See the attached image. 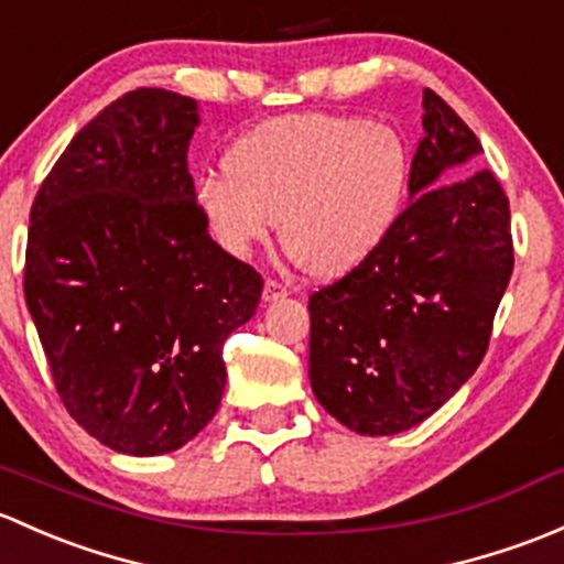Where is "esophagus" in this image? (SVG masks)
<instances>
[{
  "label": "esophagus",
  "mask_w": 564,
  "mask_h": 564,
  "mask_svg": "<svg viewBox=\"0 0 564 564\" xmlns=\"http://www.w3.org/2000/svg\"><path fill=\"white\" fill-rule=\"evenodd\" d=\"M284 295H290V288L280 280H265L263 284V301H280Z\"/></svg>",
  "instance_id": "34e87169"
}]
</instances>
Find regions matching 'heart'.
Listing matches in <instances>:
<instances>
[{
    "mask_svg": "<svg viewBox=\"0 0 564 564\" xmlns=\"http://www.w3.org/2000/svg\"><path fill=\"white\" fill-rule=\"evenodd\" d=\"M223 171L200 178L197 212L234 258L282 241L301 269L341 276L364 265L397 228L408 203L410 160L386 124L341 113H295L241 135Z\"/></svg>",
    "mask_w": 564,
    "mask_h": 564,
    "instance_id": "obj_1",
    "label": "heart"
}]
</instances>
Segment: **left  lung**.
Wrapping results in <instances>:
<instances>
[{
  "instance_id": "1",
  "label": "left lung",
  "mask_w": 564,
  "mask_h": 564,
  "mask_svg": "<svg viewBox=\"0 0 564 564\" xmlns=\"http://www.w3.org/2000/svg\"><path fill=\"white\" fill-rule=\"evenodd\" d=\"M423 130L393 234L310 295L312 391L367 437L417 426L475 375L513 274L508 197L489 167L466 172L475 132L432 89Z\"/></svg>"
}]
</instances>
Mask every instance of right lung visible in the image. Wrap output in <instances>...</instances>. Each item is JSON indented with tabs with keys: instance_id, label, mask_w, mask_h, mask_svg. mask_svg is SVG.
I'll use <instances>...</instances> for the list:
<instances>
[{
	"instance_id": "1",
	"label": "right lung",
	"mask_w": 564,
	"mask_h": 564,
	"mask_svg": "<svg viewBox=\"0 0 564 564\" xmlns=\"http://www.w3.org/2000/svg\"><path fill=\"white\" fill-rule=\"evenodd\" d=\"M195 127L193 97L127 91L75 132L29 214L23 295L56 393L119 454H171L212 421L225 339L263 293L197 212Z\"/></svg>"
}]
</instances>
